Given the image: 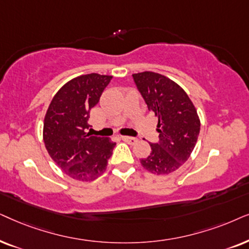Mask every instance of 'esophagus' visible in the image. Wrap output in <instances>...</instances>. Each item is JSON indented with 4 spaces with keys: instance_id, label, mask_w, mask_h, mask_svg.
<instances>
[{
    "instance_id": "1",
    "label": "esophagus",
    "mask_w": 249,
    "mask_h": 249,
    "mask_svg": "<svg viewBox=\"0 0 249 249\" xmlns=\"http://www.w3.org/2000/svg\"><path fill=\"white\" fill-rule=\"evenodd\" d=\"M122 140L127 142L128 144H135L138 142V139L133 137H122Z\"/></svg>"
}]
</instances>
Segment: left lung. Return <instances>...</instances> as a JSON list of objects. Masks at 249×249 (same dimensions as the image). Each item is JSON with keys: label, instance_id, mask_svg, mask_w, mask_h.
Here are the masks:
<instances>
[{"label": "left lung", "instance_id": "1", "mask_svg": "<svg viewBox=\"0 0 249 249\" xmlns=\"http://www.w3.org/2000/svg\"><path fill=\"white\" fill-rule=\"evenodd\" d=\"M139 92L149 111L158 118V143L141 165L160 175L177 171L190 157L200 131V121L194 104L183 89L166 76L154 71L133 74Z\"/></svg>", "mask_w": 249, "mask_h": 249}]
</instances>
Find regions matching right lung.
Returning <instances> with one entry per match:
<instances>
[{
    "mask_svg": "<svg viewBox=\"0 0 249 249\" xmlns=\"http://www.w3.org/2000/svg\"><path fill=\"white\" fill-rule=\"evenodd\" d=\"M111 78L95 72L72 78L53 97L45 114L43 140L46 150L74 180L92 181L100 177L116 145L110 139L86 132L91 109Z\"/></svg>",
    "mask_w": 249,
    "mask_h": 249,
    "instance_id": "add662e5",
    "label": "right lung"
}]
</instances>
